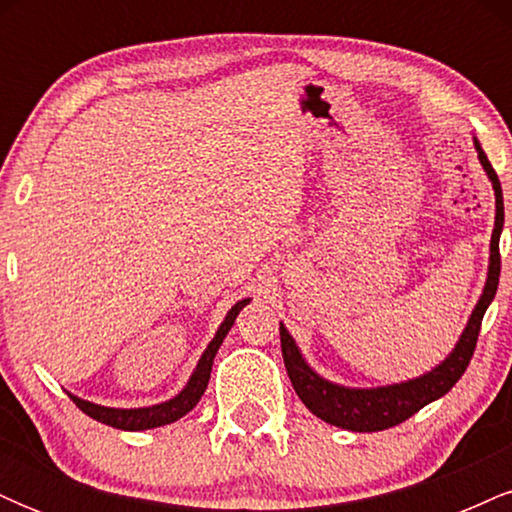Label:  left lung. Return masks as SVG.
Segmentation results:
<instances>
[{
  "mask_svg": "<svg viewBox=\"0 0 512 512\" xmlns=\"http://www.w3.org/2000/svg\"><path fill=\"white\" fill-rule=\"evenodd\" d=\"M474 146H477L481 166L489 173L493 190H496V228H493L491 236L489 279H486L484 293H481L477 308H474L472 317H469L467 330L462 332L455 351H452L438 368H433L431 373L402 385L378 387V390H349V387L332 385L327 383V380H322L320 375H315L313 370L305 366V361L301 354H298L296 342L291 339V334L284 330V325L279 327L281 356H284V366L291 378L293 390H296V395L303 399L305 407L313 411L315 416H320L322 421H327V424L358 433L385 431V428L402 424L409 416H414L416 411L424 409L426 404H431L433 399L450 392L452 385L464 375L469 361H472L481 332V320H484L486 308H489V303L493 301L498 289V276H501V250H498V238H501L503 228L501 180H498L496 170H493L491 161L486 158L484 149H481L477 139H474Z\"/></svg>",
  "mask_w": 512,
  "mask_h": 512,
  "instance_id": "1",
  "label": "left lung"
}]
</instances>
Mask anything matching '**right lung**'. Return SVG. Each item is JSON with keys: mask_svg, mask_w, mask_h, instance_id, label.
<instances>
[{"mask_svg": "<svg viewBox=\"0 0 512 512\" xmlns=\"http://www.w3.org/2000/svg\"><path fill=\"white\" fill-rule=\"evenodd\" d=\"M243 305H248V298L233 305L231 313H228L226 320L221 322L216 337L211 339L207 351H204L202 358H199V363H197L195 373H192L190 383H187V387L180 392L178 397L170 399V402L156 404V407H146V409L98 407V404L84 402V399H79V397H72V402L81 411H84V414L91 416V419L101 421V424H108L113 428H122V431H144V428H156V426L173 424V421H178L180 416H185L187 411L195 409L199 397H202L204 390H207L209 375H211V363H214L216 351H219L223 337H226L228 330H231V325L236 322V317H238L240 310H243Z\"/></svg>", "mask_w": 512, "mask_h": 512, "instance_id": "obj_1", "label": "right lung"}]
</instances>
